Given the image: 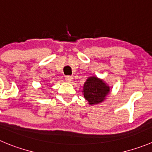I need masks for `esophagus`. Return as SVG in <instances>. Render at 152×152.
<instances>
[{
	"instance_id": "34e87169",
	"label": "esophagus",
	"mask_w": 152,
	"mask_h": 152,
	"mask_svg": "<svg viewBox=\"0 0 152 152\" xmlns=\"http://www.w3.org/2000/svg\"><path fill=\"white\" fill-rule=\"evenodd\" d=\"M65 80H66V82H68V83H71L72 81L73 80V76H66V78H65Z\"/></svg>"
}]
</instances>
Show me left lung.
<instances>
[{"label": "left lung", "instance_id": "8db88e82", "mask_svg": "<svg viewBox=\"0 0 152 152\" xmlns=\"http://www.w3.org/2000/svg\"><path fill=\"white\" fill-rule=\"evenodd\" d=\"M110 91V86L103 79L93 76L86 79L82 91L88 104L93 106L104 101Z\"/></svg>", "mask_w": 152, "mask_h": 152}]
</instances>
